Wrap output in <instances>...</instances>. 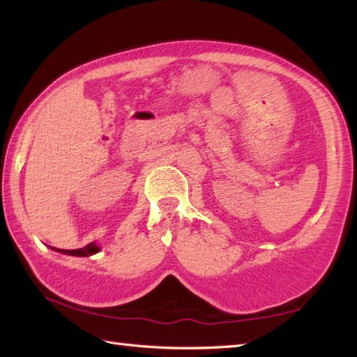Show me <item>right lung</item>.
I'll return each instance as SVG.
<instances>
[{
    "label": "right lung",
    "instance_id": "add662e5",
    "mask_svg": "<svg viewBox=\"0 0 357 357\" xmlns=\"http://www.w3.org/2000/svg\"><path fill=\"white\" fill-rule=\"evenodd\" d=\"M55 252H59V253H64V255H70V256H92L95 253L100 252V247H98L95 242H90V244H87L86 247L82 248H77V250H61V248H53Z\"/></svg>",
    "mask_w": 357,
    "mask_h": 357
}]
</instances>
